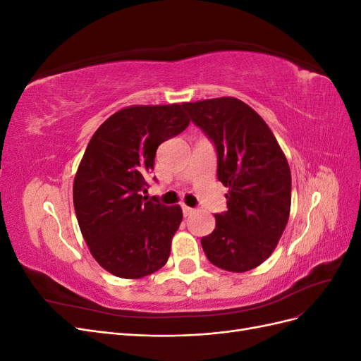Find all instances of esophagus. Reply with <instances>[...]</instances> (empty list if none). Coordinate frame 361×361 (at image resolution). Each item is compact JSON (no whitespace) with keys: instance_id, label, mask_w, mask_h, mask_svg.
I'll return each instance as SVG.
<instances>
[{"instance_id":"obj_1","label":"esophagus","mask_w":361,"mask_h":361,"mask_svg":"<svg viewBox=\"0 0 361 361\" xmlns=\"http://www.w3.org/2000/svg\"><path fill=\"white\" fill-rule=\"evenodd\" d=\"M182 211H183V215L185 216H190V215H192L194 214V209H192V207H188V206H182Z\"/></svg>"}]
</instances>
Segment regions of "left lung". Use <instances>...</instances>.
Listing matches in <instances>:
<instances>
[{
  "instance_id": "1",
  "label": "left lung",
  "mask_w": 361,
  "mask_h": 361,
  "mask_svg": "<svg viewBox=\"0 0 361 361\" xmlns=\"http://www.w3.org/2000/svg\"><path fill=\"white\" fill-rule=\"evenodd\" d=\"M190 120L212 140L216 176L227 211L215 215V228L202 238L212 265L245 272L272 255L290 212V170L274 134L253 108L236 97L185 102Z\"/></svg>"
}]
</instances>
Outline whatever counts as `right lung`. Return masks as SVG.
Segmentation results:
<instances>
[{
	"mask_svg": "<svg viewBox=\"0 0 361 361\" xmlns=\"http://www.w3.org/2000/svg\"><path fill=\"white\" fill-rule=\"evenodd\" d=\"M190 125L183 104L133 105L93 134L73 180L76 220L92 256L122 279H141L167 264L182 221L179 204L143 197L157 149Z\"/></svg>",
	"mask_w": 361,
	"mask_h": 361,
	"instance_id": "1",
	"label": "right lung"
}]
</instances>
